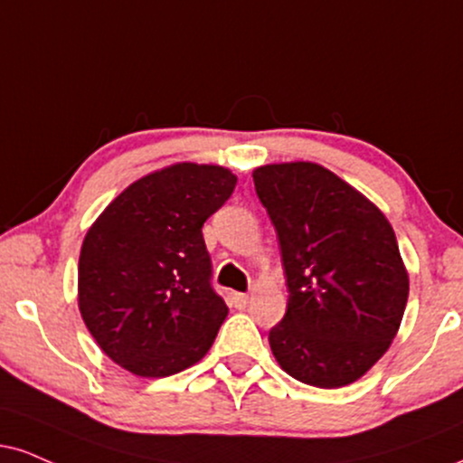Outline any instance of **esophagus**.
<instances>
[{
    "instance_id": "34e87169",
    "label": "esophagus",
    "mask_w": 463,
    "mask_h": 463,
    "mask_svg": "<svg viewBox=\"0 0 463 463\" xmlns=\"http://www.w3.org/2000/svg\"><path fill=\"white\" fill-rule=\"evenodd\" d=\"M231 304L235 306V308H246L248 306V295L246 293H231Z\"/></svg>"
}]
</instances>
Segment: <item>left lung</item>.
I'll return each mask as SVG.
<instances>
[{"label": "left lung", "mask_w": 463, "mask_h": 463, "mask_svg": "<svg viewBox=\"0 0 463 463\" xmlns=\"http://www.w3.org/2000/svg\"><path fill=\"white\" fill-rule=\"evenodd\" d=\"M280 243L288 302L269 330L278 364L317 388L364 375L391 347L410 282L392 226L375 204L310 161L254 170Z\"/></svg>", "instance_id": "1"}]
</instances>
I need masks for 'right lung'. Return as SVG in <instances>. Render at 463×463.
<instances>
[{
    "label": "right lung",
    "mask_w": 463,
    "mask_h": 463,
    "mask_svg": "<svg viewBox=\"0 0 463 463\" xmlns=\"http://www.w3.org/2000/svg\"><path fill=\"white\" fill-rule=\"evenodd\" d=\"M235 185L220 165H170L127 187L88 231L80 310L116 364L165 377L209 352L228 308L211 285L203 224Z\"/></svg>",
    "instance_id": "1"
}]
</instances>
